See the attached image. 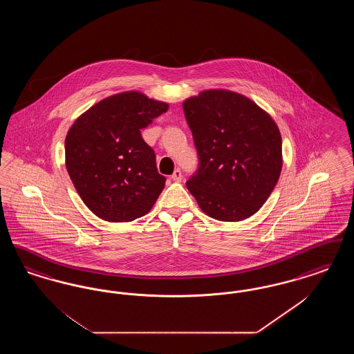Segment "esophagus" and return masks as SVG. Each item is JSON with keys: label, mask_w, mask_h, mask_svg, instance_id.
<instances>
[{"label": "esophagus", "mask_w": 354, "mask_h": 354, "mask_svg": "<svg viewBox=\"0 0 354 354\" xmlns=\"http://www.w3.org/2000/svg\"><path fill=\"white\" fill-rule=\"evenodd\" d=\"M171 179H172L174 182H182V179H183L182 171L179 169H175V171H174V174L171 175Z\"/></svg>", "instance_id": "1"}]
</instances>
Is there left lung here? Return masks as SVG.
I'll return each instance as SVG.
<instances>
[{"label":"left lung","mask_w":354,"mask_h":354,"mask_svg":"<svg viewBox=\"0 0 354 354\" xmlns=\"http://www.w3.org/2000/svg\"><path fill=\"white\" fill-rule=\"evenodd\" d=\"M199 156L187 188L203 212L239 221L267 202L283 167L281 135L254 102L228 90H205L183 103Z\"/></svg>","instance_id":"obj_1"}]
</instances>
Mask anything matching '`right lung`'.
<instances>
[{"mask_svg": "<svg viewBox=\"0 0 354 354\" xmlns=\"http://www.w3.org/2000/svg\"><path fill=\"white\" fill-rule=\"evenodd\" d=\"M167 110L165 102L126 91L98 102L70 127L66 169L94 215L120 223L151 209L166 178L158 172L155 152L140 130Z\"/></svg>", "mask_w": 354, "mask_h": 354, "instance_id": "obj_1", "label": "right lung"}]
</instances>
